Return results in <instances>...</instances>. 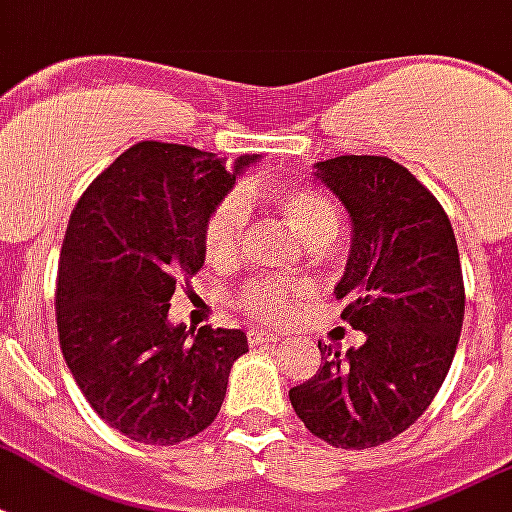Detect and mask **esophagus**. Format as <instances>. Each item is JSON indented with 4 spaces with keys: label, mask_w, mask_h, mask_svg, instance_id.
I'll return each mask as SVG.
<instances>
[{
    "label": "esophagus",
    "mask_w": 512,
    "mask_h": 512,
    "mask_svg": "<svg viewBox=\"0 0 512 512\" xmlns=\"http://www.w3.org/2000/svg\"><path fill=\"white\" fill-rule=\"evenodd\" d=\"M249 342L252 344H276L279 342V336H276V333H266V331H252L249 333Z\"/></svg>",
    "instance_id": "obj_1"
}]
</instances>
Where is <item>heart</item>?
Segmentation results:
<instances>
[{
  "mask_svg": "<svg viewBox=\"0 0 512 512\" xmlns=\"http://www.w3.org/2000/svg\"><path fill=\"white\" fill-rule=\"evenodd\" d=\"M268 200L279 217L285 219L290 233L312 252H323L339 236V211L333 200L314 187H276L268 192ZM246 233V208L238 198H225L219 203L203 230V246L214 266L233 263L241 252ZM241 309L260 323H282L293 312V293L285 285L255 282L241 293Z\"/></svg>",
  "mask_w": 512,
  "mask_h": 512,
  "instance_id": "1",
  "label": "heart"
}]
</instances>
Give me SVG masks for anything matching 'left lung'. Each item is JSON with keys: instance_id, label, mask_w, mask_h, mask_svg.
Instances as JSON below:
<instances>
[{"instance_id": "1", "label": "left lung", "mask_w": 512, "mask_h": 512, "mask_svg": "<svg viewBox=\"0 0 512 512\" xmlns=\"http://www.w3.org/2000/svg\"><path fill=\"white\" fill-rule=\"evenodd\" d=\"M314 176L350 217L333 293L366 342L320 344L323 363L290 388V404L333 448H377L410 429L448 377L464 323L456 236L437 198L388 157H333L314 162Z\"/></svg>"}]
</instances>
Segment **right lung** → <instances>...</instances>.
I'll return each instance as SVG.
<instances>
[{
	"instance_id": "add662e5",
	"label": "right lung",
	"mask_w": 512,
	"mask_h": 512,
	"mask_svg": "<svg viewBox=\"0 0 512 512\" xmlns=\"http://www.w3.org/2000/svg\"><path fill=\"white\" fill-rule=\"evenodd\" d=\"M260 154L225 165L211 151L143 140L102 170L67 225L56 285L59 344L78 388L111 429L176 445L225 401L244 331L168 320L181 279L206 263L211 211Z\"/></svg>"
}]
</instances>
